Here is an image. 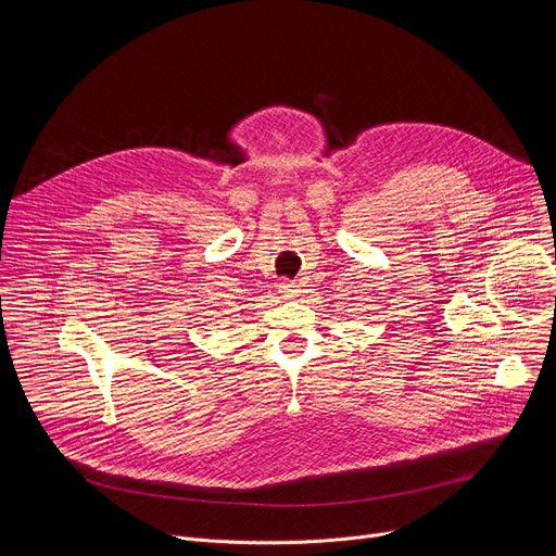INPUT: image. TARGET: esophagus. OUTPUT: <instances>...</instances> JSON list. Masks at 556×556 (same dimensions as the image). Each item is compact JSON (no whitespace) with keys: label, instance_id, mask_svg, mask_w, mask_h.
I'll return each instance as SVG.
<instances>
[{"label":"esophagus","instance_id":"1","mask_svg":"<svg viewBox=\"0 0 556 556\" xmlns=\"http://www.w3.org/2000/svg\"><path fill=\"white\" fill-rule=\"evenodd\" d=\"M279 292H283V296H296L299 294V283H294L290 279H283L279 283Z\"/></svg>","mask_w":556,"mask_h":556}]
</instances>
